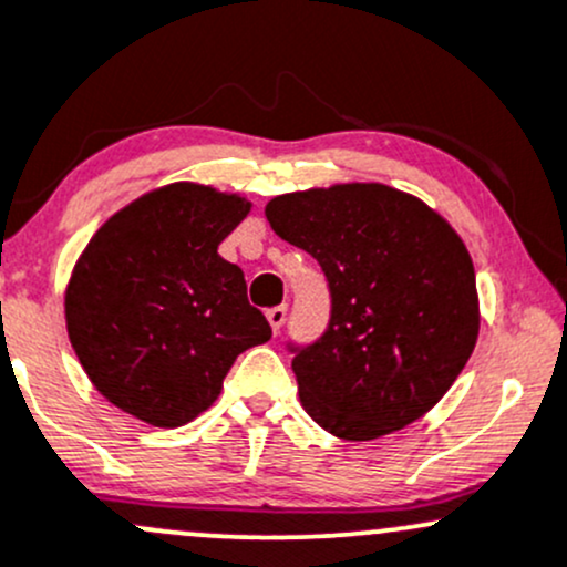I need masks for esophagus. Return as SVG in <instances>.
Segmentation results:
<instances>
[{"instance_id":"obj_1","label":"esophagus","mask_w":567,"mask_h":567,"mask_svg":"<svg viewBox=\"0 0 567 567\" xmlns=\"http://www.w3.org/2000/svg\"><path fill=\"white\" fill-rule=\"evenodd\" d=\"M266 317H269L271 331L279 333V328H282L285 320H288V307H271L269 312H266Z\"/></svg>"}]
</instances>
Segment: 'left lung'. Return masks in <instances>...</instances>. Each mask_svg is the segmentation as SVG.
<instances>
[{
  "label": "left lung",
  "instance_id": "left-lung-1",
  "mask_svg": "<svg viewBox=\"0 0 567 567\" xmlns=\"http://www.w3.org/2000/svg\"><path fill=\"white\" fill-rule=\"evenodd\" d=\"M266 217L320 264L331 296L326 331L285 344L307 414L371 441L431 412L478 336L474 264L450 223L379 183L285 193Z\"/></svg>",
  "mask_w": 567,
  "mask_h": 567
}]
</instances>
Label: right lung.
<instances>
[{"label":"right lung","instance_id":"1","mask_svg":"<svg viewBox=\"0 0 567 567\" xmlns=\"http://www.w3.org/2000/svg\"><path fill=\"white\" fill-rule=\"evenodd\" d=\"M247 213L245 198L174 183L93 234L66 290V331L117 409L185 425L220 395L234 360L271 339L245 274L217 255Z\"/></svg>","mask_w":567,"mask_h":567}]
</instances>
